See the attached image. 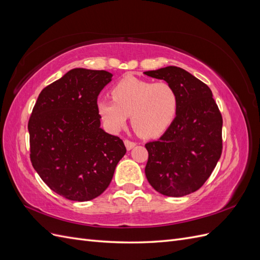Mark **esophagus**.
<instances>
[{"instance_id": "1", "label": "esophagus", "mask_w": 260, "mask_h": 260, "mask_svg": "<svg viewBox=\"0 0 260 260\" xmlns=\"http://www.w3.org/2000/svg\"><path fill=\"white\" fill-rule=\"evenodd\" d=\"M124 145H125V147H127L128 151H130V149H132L133 147H135V146L137 145V143L133 142V141H131V140L125 139V140H124Z\"/></svg>"}]
</instances>
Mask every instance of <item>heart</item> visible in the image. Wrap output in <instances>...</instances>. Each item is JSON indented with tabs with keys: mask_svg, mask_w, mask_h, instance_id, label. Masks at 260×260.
I'll return each instance as SVG.
<instances>
[{
	"mask_svg": "<svg viewBox=\"0 0 260 260\" xmlns=\"http://www.w3.org/2000/svg\"><path fill=\"white\" fill-rule=\"evenodd\" d=\"M113 100L98 103L99 113L107 127L121 129L130 115L132 128L142 137L158 136L174 120L178 108V93L168 82H152L125 77L112 90Z\"/></svg>",
	"mask_w": 260,
	"mask_h": 260,
	"instance_id": "obj_1",
	"label": "heart"
}]
</instances>
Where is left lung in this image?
Listing matches in <instances>:
<instances>
[{"instance_id":"obj_1","label":"left lung","mask_w":260,"mask_h":260,"mask_svg":"<svg viewBox=\"0 0 260 260\" xmlns=\"http://www.w3.org/2000/svg\"><path fill=\"white\" fill-rule=\"evenodd\" d=\"M144 74L170 83L179 100L169 128L145 144L147 181L162 195L191 194L206 182L221 156V113L208 85L186 70L168 66Z\"/></svg>"}]
</instances>
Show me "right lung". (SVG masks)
<instances>
[{"label":"right lung","mask_w":260,"mask_h":260,"mask_svg":"<svg viewBox=\"0 0 260 260\" xmlns=\"http://www.w3.org/2000/svg\"><path fill=\"white\" fill-rule=\"evenodd\" d=\"M112 77L105 70H69L45 86L31 113V164L44 183L67 200L98 198L127 152L120 138L100 127L98 96Z\"/></svg>","instance_id":"1"}]
</instances>
